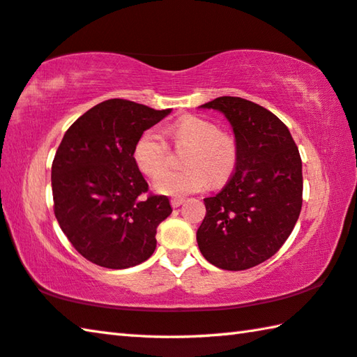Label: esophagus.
Returning <instances> with one entry per match:
<instances>
[{
    "mask_svg": "<svg viewBox=\"0 0 357 357\" xmlns=\"http://www.w3.org/2000/svg\"><path fill=\"white\" fill-rule=\"evenodd\" d=\"M183 203H184V198H173V200H172V206H173V208H179Z\"/></svg>",
    "mask_w": 357,
    "mask_h": 357,
    "instance_id": "1",
    "label": "esophagus"
}]
</instances>
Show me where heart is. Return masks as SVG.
<instances>
[{"label": "heart", "mask_w": 357, "mask_h": 357, "mask_svg": "<svg viewBox=\"0 0 357 357\" xmlns=\"http://www.w3.org/2000/svg\"><path fill=\"white\" fill-rule=\"evenodd\" d=\"M168 134L176 146H190L184 155L185 170L167 172L170 148L157 129H148L138 138L134 160L143 174L155 181V190L162 195L184 197L208 189L211 178L223 183L238 164V144L231 135L223 134L215 123L198 116H185L174 123Z\"/></svg>", "instance_id": "obj_1"}]
</instances>
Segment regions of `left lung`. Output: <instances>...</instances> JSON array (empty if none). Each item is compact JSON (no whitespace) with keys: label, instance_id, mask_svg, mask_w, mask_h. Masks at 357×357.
Masks as SVG:
<instances>
[{"label":"left lung","instance_id":"8db88e82","mask_svg":"<svg viewBox=\"0 0 357 357\" xmlns=\"http://www.w3.org/2000/svg\"><path fill=\"white\" fill-rule=\"evenodd\" d=\"M204 108L225 114L238 144L227 185L204 198L197 243L211 264L244 271L279 252L302 208V162L285 124L255 102L222 96Z\"/></svg>","mask_w":357,"mask_h":357}]
</instances>
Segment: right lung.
<instances>
[{
  "mask_svg": "<svg viewBox=\"0 0 357 357\" xmlns=\"http://www.w3.org/2000/svg\"><path fill=\"white\" fill-rule=\"evenodd\" d=\"M170 112L110 99L66 130L52 164L53 211L88 261L126 269L154 253L157 227L172 206L165 195L148 192L134 148L143 132Z\"/></svg>",
  "mask_w": 357,
  "mask_h": 357,
  "instance_id": "obj_1",
  "label": "right lung"
}]
</instances>
